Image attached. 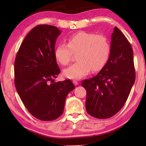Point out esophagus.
Segmentation results:
<instances>
[{"mask_svg": "<svg viewBox=\"0 0 146 146\" xmlns=\"http://www.w3.org/2000/svg\"><path fill=\"white\" fill-rule=\"evenodd\" d=\"M73 83L74 84H75V86H76V85H78V82L77 80H73Z\"/></svg>", "mask_w": 146, "mask_h": 146, "instance_id": "obj_1", "label": "esophagus"}]
</instances>
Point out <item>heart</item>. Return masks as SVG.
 <instances>
[{"mask_svg":"<svg viewBox=\"0 0 146 146\" xmlns=\"http://www.w3.org/2000/svg\"><path fill=\"white\" fill-rule=\"evenodd\" d=\"M68 44L59 43L54 51L56 60L62 65L70 63L73 53H76L78 61L63 71L70 79H79L88 75L91 70L98 71L108 60L110 45L104 35L80 31L69 36Z\"/></svg>","mask_w":146,"mask_h":146,"instance_id":"obj_1","label":"heart"}]
</instances>
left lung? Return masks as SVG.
Returning <instances> with one entry per match:
<instances>
[{
    "label": "left lung",
    "mask_w": 146,
    "mask_h": 146,
    "mask_svg": "<svg viewBox=\"0 0 146 146\" xmlns=\"http://www.w3.org/2000/svg\"><path fill=\"white\" fill-rule=\"evenodd\" d=\"M135 80L133 51L117 27L111 35L110 57L97 75L82 82L86 90V111L93 117L105 119L122 108Z\"/></svg>",
    "instance_id": "left-lung-1"
}]
</instances>
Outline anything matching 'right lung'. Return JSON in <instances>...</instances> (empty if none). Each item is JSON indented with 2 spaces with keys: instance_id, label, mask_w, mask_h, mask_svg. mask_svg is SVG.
<instances>
[{
  "instance_id": "add662e5",
  "label": "right lung",
  "mask_w": 146,
  "mask_h": 146,
  "mask_svg": "<svg viewBox=\"0 0 146 146\" xmlns=\"http://www.w3.org/2000/svg\"><path fill=\"white\" fill-rule=\"evenodd\" d=\"M61 31L41 24L27 35L15 61V85L20 98L31 114L50 121L63 113L68 93L75 89L70 80L54 81L60 72L54 54Z\"/></svg>"
}]
</instances>
